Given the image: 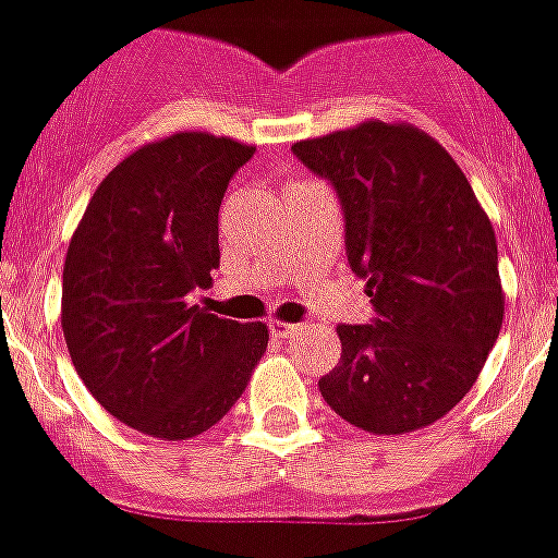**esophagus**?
Segmentation results:
<instances>
[{"instance_id":"obj_1","label":"esophagus","mask_w":558,"mask_h":558,"mask_svg":"<svg viewBox=\"0 0 558 558\" xmlns=\"http://www.w3.org/2000/svg\"><path fill=\"white\" fill-rule=\"evenodd\" d=\"M296 330H300V325H291V322H283V319L269 322V332H272L275 338H291L296 336Z\"/></svg>"}]
</instances>
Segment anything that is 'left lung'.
I'll use <instances>...</instances> for the list:
<instances>
[{
	"mask_svg": "<svg viewBox=\"0 0 558 558\" xmlns=\"http://www.w3.org/2000/svg\"><path fill=\"white\" fill-rule=\"evenodd\" d=\"M325 175L366 280L372 325H338L325 402L372 435L444 418L476 383L504 322L493 222L449 150L410 123L363 121L291 145Z\"/></svg>",
	"mask_w": 558,
	"mask_h": 558,
	"instance_id": "left-lung-1",
	"label": "left lung"
}]
</instances>
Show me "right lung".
<instances>
[{
    "mask_svg": "<svg viewBox=\"0 0 558 558\" xmlns=\"http://www.w3.org/2000/svg\"><path fill=\"white\" fill-rule=\"evenodd\" d=\"M253 145L175 132L140 145L87 203L62 267V336L96 402L143 435L186 440L236 404L264 322L190 305L220 264V203Z\"/></svg>",
    "mask_w": 558,
    "mask_h": 558,
    "instance_id": "1",
    "label": "right lung"
}]
</instances>
